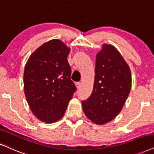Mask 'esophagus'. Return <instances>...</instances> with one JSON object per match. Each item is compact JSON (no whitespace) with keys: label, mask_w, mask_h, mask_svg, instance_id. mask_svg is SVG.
Segmentation results:
<instances>
[{"label":"esophagus","mask_w":154,"mask_h":154,"mask_svg":"<svg viewBox=\"0 0 154 154\" xmlns=\"http://www.w3.org/2000/svg\"><path fill=\"white\" fill-rule=\"evenodd\" d=\"M75 86H76L77 88H79L81 86V82H76L75 83Z\"/></svg>","instance_id":"obj_1"}]
</instances>
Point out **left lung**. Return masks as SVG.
<instances>
[{"instance_id": "left-lung-1", "label": "left lung", "mask_w": 154, "mask_h": 154, "mask_svg": "<svg viewBox=\"0 0 154 154\" xmlns=\"http://www.w3.org/2000/svg\"><path fill=\"white\" fill-rule=\"evenodd\" d=\"M131 88L129 66L113 45L103 44L96 55L91 95L82 101L85 115L96 124L110 122L121 112Z\"/></svg>"}]
</instances>
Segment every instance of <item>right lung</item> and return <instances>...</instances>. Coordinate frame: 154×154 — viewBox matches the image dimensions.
<instances>
[{
	"label": "right lung",
	"instance_id": "right-lung-1",
	"mask_svg": "<svg viewBox=\"0 0 154 154\" xmlns=\"http://www.w3.org/2000/svg\"><path fill=\"white\" fill-rule=\"evenodd\" d=\"M69 52L61 41L51 40L34 51L25 66V96L31 111L43 122L60 120L76 91L71 79Z\"/></svg>",
	"mask_w": 154,
	"mask_h": 154
}]
</instances>
